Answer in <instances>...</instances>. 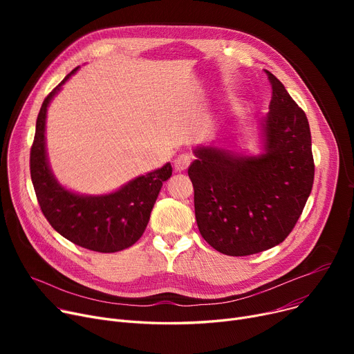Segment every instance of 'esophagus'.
<instances>
[{
  "instance_id": "esophagus-1",
  "label": "esophagus",
  "mask_w": 354,
  "mask_h": 354,
  "mask_svg": "<svg viewBox=\"0 0 354 354\" xmlns=\"http://www.w3.org/2000/svg\"><path fill=\"white\" fill-rule=\"evenodd\" d=\"M189 165H191V156L187 155V153L179 155V156L175 159V162H174V166H175V169H176L178 172H182V171H185V169H188Z\"/></svg>"
}]
</instances>
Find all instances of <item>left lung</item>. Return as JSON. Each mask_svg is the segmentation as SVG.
Segmentation results:
<instances>
[{
    "label": "left lung",
    "instance_id": "obj_1",
    "mask_svg": "<svg viewBox=\"0 0 354 354\" xmlns=\"http://www.w3.org/2000/svg\"><path fill=\"white\" fill-rule=\"evenodd\" d=\"M266 73L272 96L261 123L264 152L238 156L216 146H199L188 169L199 232L225 255H251L283 243L313 188L307 116L284 84Z\"/></svg>",
    "mask_w": 354,
    "mask_h": 354
}]
</instances>
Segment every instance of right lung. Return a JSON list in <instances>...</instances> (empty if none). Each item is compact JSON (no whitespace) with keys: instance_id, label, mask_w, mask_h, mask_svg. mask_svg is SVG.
I'll return each mask as SVG.
<instances>
[{"instance_id":"add662e5","label":"right lung","mask_w":354,"mask_h":354,"mask_svg":"<svg viewBox=\"0 0 354 354\" xmlns=\"http://www.w3.org/2000/svg\"><path fill=\"white\" fill-rule=\"evenodd\" d=\"M44 99L35 123L30 151V174L37 201L50 225L66 239L96 252H118L132 247L143 235L162 183L172 175L171 163L138 176L119 191L100 196L77 195L55 180L46 153V116L50 100L66 80Z\"/></svg>"}]
</instances>
